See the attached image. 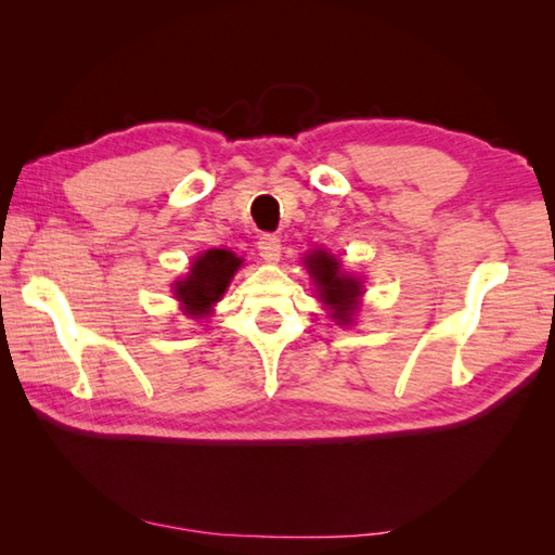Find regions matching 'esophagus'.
Listing matches in <instances>:
<instances>
[{"label":"esophagus","mask_w":555,"mask_h":555,"mask_svg":"<svg viewBox=\"0 0 555 555\" xmlns=\"http://www.w3.org/2000/svg\"><path fill=\"white\" fill-rule=\"evenodd\" d=\"M257 247H259V257H262L264 262H279V257H281V238H279V235H271V233L259 235Z\"/></svg>","instance_id":"obj_1"}]
</instances>
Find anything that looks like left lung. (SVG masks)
<instances>
[{
    "mask_svg": "<svg viewBox=\"0 0 555 555\" xmlns=\"http://www.w3.org/2000/svg\"><path fill=\"white\" fill-rule=\"evenodd\" d=\"M305 264L310 269L314 284H320L322 300L334 305V320L350 322V314L356 312V298L360 296V281L340 274V264L334 255L314 253L308 255Z\"/></svg>",
    "mask_w": 555,
    "mask_h": 555,
    "instance_id": "obj_1",
    "label": "left lung"
}]
</instances>
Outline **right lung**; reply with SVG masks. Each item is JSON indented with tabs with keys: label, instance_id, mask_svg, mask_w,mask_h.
<instances>
[{
	"label": "right lung",
	"instance_id": "obj_1",
	"mask_svg": "<svg viewBox=\"0 0 555 555\" xmlns=\"http://www.w3.org/2000/svg\"><path fill=\"white\" fill-rule=\"evenodd\" d=\"M238 267L241 257H235L233 253L207 250L195 259L188 279L176 284V298L185 305L188 314L203 317L223 296Z\"/></svg>",
	"mask_w": 555,
	"mask_h": 555
}]
</instances>
